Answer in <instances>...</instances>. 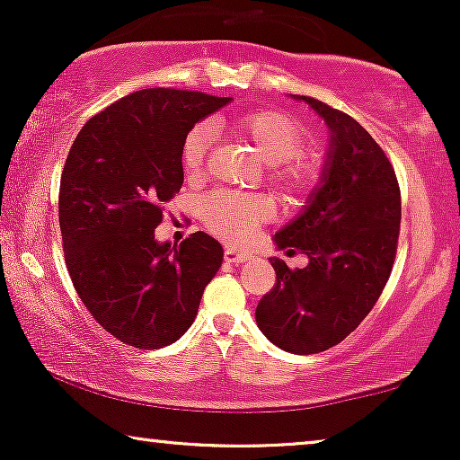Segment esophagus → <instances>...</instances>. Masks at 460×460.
Here are the masks:
<instances>
[{
  "instance_id": "1",
  "label": "esophagus",
  "mask_w": 460,
  "mask_h": 460,
  "mask_svg": "<svg viewBox=\"0 0 460 460\" xmlns=\"http://www.w3.org/2000/svg\"><path fill=\"white\" fill-rule=\"evenodd\" d=\"M249 253H244V251H238L234 247H228L224 251V260L226 263H234V266H238V263H244L249 260Z\"/></svg>"
}]
</instances>
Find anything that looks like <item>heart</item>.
<instances>
[{
    "mask_svg": "<svg viewBox=\"0 0 460 460\" xmlns=\"http://www.w3.org/2000/svg\"><path fill=\"white\" fill-rule=\"evenodd\" d=\"M236 134L253 144L268 165H272V180L287 194L307 192L320 175L318 161L301 153L304 129L282 112L263 111L244 115L232 123ZM213 144L211 125L200 123L192 128L181 144V165L186 173L197 175L203 169L205 156ZM203 222L226 241H249L257 226L272 217V200L261 194L213 192L200 205Z\"/></svg>",
    "mask_w": 460,
    "mask_h": 460,
    "instance_id": "heart-1",
    "label": "heart"
}]
</instances>
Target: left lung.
Returning a JSON list of instances; mask_svg holds the SVG:
<instances>
[{
  "instance_id": "left-lung-1",
  "label": "left lung",
  "mask_w": 460,
  "mask_h": 460,
  "mask_svg": "<svg viewBox=\"0 0 460 460\" xmlns=\"http://www.w3.org/2000/svg\"><path fill=\"white\" fill-rule=\"evenodd\" d=\"M329 128L318 184L291 222L274 234L276 249L307 255L291 270L272 257L276 285L255 310L260 331L291 354H318L343 341L383 293L400 234V188L392 163L356 119L307 96Z\"/></svg>"
}]
</instances>
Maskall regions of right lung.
<instances>
[{
  "instance_id": "add662e5",
  "label": "right lung",
  "mask_w": 460,
  "mask_h": 460,
  "mask_svg": "<svg viewBox=\"0 0 460 460\" xmlns=\"http://www.w3.org/2000/svg\"><path fill=\"white\" fill-rule=\"evenodd\" d=\"M232 98L153 87L98 112L75 137L60 178L66 268L96 323L119 341L159 349L190 329L224 249L205 232L159 243L163 205L184 181L188 131Z\"/></svg>"
}]
</instances>
